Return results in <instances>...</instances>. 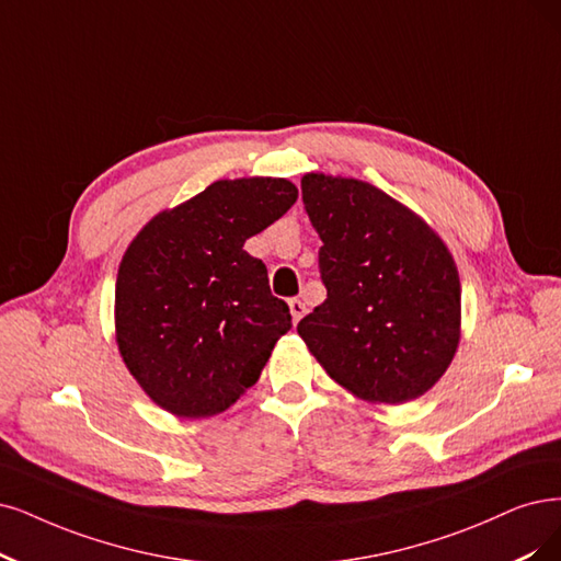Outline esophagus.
Masks as SVG:
<instances>
[{"instance_id":"obj_1","label":"esophagus","mask_w":561,"mask_h":561,"mask_svg":"<svg viewBox=\"0 0 561 561\" xmlns=\"http://www.w3.org/2000/svg\"><path fill=\"white\" fill-rule=\"evenodd\" d=\"M288 307H291V317H294L296 323H298V321L305 317V312H307L305 302H302L300 298H291V300H288Z\"/></svg>"}]
</instances>
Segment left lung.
<instances>
[{"label":"left lung","mask_w":561,"mask_h":561,"mask_svg":"<svg viewBox=\"0 0 561 561\" xmlns=\"http://www.w3.org/2000/svg\"><path fill=\"white\" fill-rule=\"evenodd\" d=\"M328 298L298 333L340 386L367 402L423 396L460 340V277L432 228L360 180L305 175Z\"/></svg>","instance_id":"1"}]
</instances>
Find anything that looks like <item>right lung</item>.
<instances>
[{"label": "right lung", "instance_id": "right-lung-1", "mask_svg": "<svg viewBox=\"0 0 561 561\" xmlns=\"http://www.w3.org/2000/svg\"><path fill=\"white\" fill-rule=\"evenodd\" d=\"M298 198L282 178L219 180L136 236L115 286L117 346L148 396L205 419L254 386L291 330L288 305L242 244Z\"/></svg>", "mask_w": 561, "mask_h": 561}]
</instances>
